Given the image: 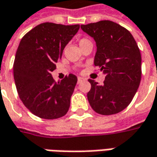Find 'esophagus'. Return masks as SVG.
I'll return each instance as SVG.
<instances>
[{"instance_id": "esophagus-1", "label": "esophagus", "mask_w": 157, "mask_h": 157, "mask_svg": "<svg viewBox=\"0 0 157 157\" xmlns=\"http://www.w3.org/2000/svg\"><path fill=\"white\" fill-rule=\"evenodd\" d=\"M84 79L82 78V77H78V79H77V83H81L82 82H83Z\"/></svg>"}]
</instances>
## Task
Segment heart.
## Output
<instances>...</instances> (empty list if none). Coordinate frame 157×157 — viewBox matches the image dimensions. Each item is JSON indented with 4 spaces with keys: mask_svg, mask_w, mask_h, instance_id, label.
<instances>
[{
    "mask_svg": "<svg viewBox=\"0 0 157 157\" xmlns=\"http://www.w3.org/2000/svg\"><path fill=\"white\" fill-rule=\"evenodd\" d=\"M86 41H89L88 39H86V38H82V39H81L80 41H79V45L81 46V45H82L84 42H86Z\"/></svg>",
    "mask_w": 157,
    "mask_h": 157,
    "instance_id": "1",
    "label": "heart"
}]
</instances>
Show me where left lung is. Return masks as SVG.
Listing matches in <instances>:
<instances>
[{"mask_svg":"<svg viewBox=\"0 0 157 157\" xmlns=\"http://www.w3.org/2000/svg\"><path fill=\"white\" fill-rule=\"evenodd\" d=\"M94 38L96 53L94 64L105 75L102 85L89 79L88 100L94 110L103 116L123 110L137 91L142 75V57L130 32L111 21L81 25Z\"/></svg>","mask_w":157,"mask_h":157,"instance_id":"left-lung-1","label":"left lung"}]
</instances>
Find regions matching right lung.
<instances>
[{
	"label": "right lung",
	"instance_id": "1",
	"mask_svg": "<svg viewBox=\"0 0 157 157\" xmlns=\"http://www.w3.org/2000/svg\"><path fill=\"white\" fill-rule=\"evenodd\" d=\"M79 29V24L44 22L28 32L20 42L14 62V82L25 107L40 118L57 119L69 109L77 77L69 74L56 82L51 72Z\"/></svg>",
	"mask_w": 157,
	"mask_h": 157
}]
</instances>
